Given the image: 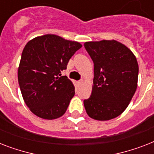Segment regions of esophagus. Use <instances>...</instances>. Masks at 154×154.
Instances as JSON below:
<instances>
[{"label":"esophagus","mask_w":154,"mask_h":154,"mask_svg":"<svg viewBox=\"0 0 154 154\" xmlns=\"http://www.w3.org/2000/svg\"><path fill=\"white\" fill-rule=\"evenodd\" d=\"M83 82H84V81L83 80H80V81H78V82H77V84L78 86H81L82 84H83Z\"/></svg>","instance_id":"1"}]
</instances>
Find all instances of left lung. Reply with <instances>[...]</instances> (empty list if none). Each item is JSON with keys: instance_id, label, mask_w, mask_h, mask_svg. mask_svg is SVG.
Masks as SVG:
<instances>
[{"instance_id": "1", "label": "left lung", "mask_w": 154, "mask_h": 154, "mask_svg": "<svg viewBox=\"0 0 154 154\" xmlns=\"http://www.w3.org/2000/svg\"><path fill=\"white\" fill-rule=\"evenodd\" d=\"M85 48L94 63L91 96L85 100L89 117L109 121L118 117L133 98L138 78V63L133 52L115 40L88 42Z\"/></svg>"}]
</instances>
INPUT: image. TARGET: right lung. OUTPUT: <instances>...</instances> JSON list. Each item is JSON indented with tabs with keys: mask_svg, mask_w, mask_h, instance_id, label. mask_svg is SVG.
<instances>
[{
	"mask_svg": "<svg viewBox=\"0 0 154 154\" xmlns=\"http://www.w3.org/2000/svg\"><path fill=\"white\" fill-rule=\"evenodd\" d=\"M82 47L77 42L54 34L32 39L23 49L17 77L23 99L30 111L45 120L64 115L75 87L61 71Z\"/></svg>",
	"mask_w": 154,
	"mask_h": 154,
	"instance_id": "right-lung-1",
	"label": "right lung"
}]
</instances>
